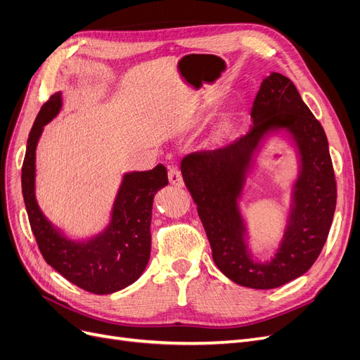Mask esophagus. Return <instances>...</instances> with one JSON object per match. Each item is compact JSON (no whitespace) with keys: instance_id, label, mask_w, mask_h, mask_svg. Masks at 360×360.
I'll return each mask as SVG.
<instances>
[{"instance_id":"esophagus-1","label":"esophagus","mask_w":360,"mask_h":360,"mask_svg":"<svg viewBox=\"0 0 360 360\" xmlns=\"http://www.w3.org/2000/svg\"><path fill=\"white\" fill-rule=\"evenodd\" d=\"M169 182L172 185H176V187H182L184 179L181 175V170L178 167H169Z\"/></svg>"}]
</instances>
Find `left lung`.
<instances>
[{"label": "left lung", "mask_w": 360, "mask_h": 360, "mask_svg": "<svg viewBox=\"0 0 360 360\" xmlns=\"http://www.w3.org/2000/svg\"><path fill=\"white\" fill-rule=\"evenodd\" d=\"M246 135L212 151L185 155L181 172L202 219L217 267L234 283L273 289L307 271L321 255L337 205V182L322 124L295 84L278 72L262 79L252 105ZM288 132L300 157L284 238L275 257L253 259L238 207L245 176L260 141Z\"/></svg>", "instance_id": "left-lung-1"}]
</instances>
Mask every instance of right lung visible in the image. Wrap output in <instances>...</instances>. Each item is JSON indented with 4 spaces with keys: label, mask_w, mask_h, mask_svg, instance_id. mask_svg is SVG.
<instances>
[{
    "label": "right lung",
    "mask_w": 360,
    "mask_h": 360,
    "mask_svg": "<svg viewBox=\"0 0 360 360\" xmlns=\"http://www.w3.org/2000/svg\"><path fill=\"white\" fill-rule=\"evenodd\" d=\"M62 108V91L41 106L30 131L22 166V193L31 230L46 262L66 281L91 294L106 295L136 282L151 254V215L155 193L166 187L167 170L124 173L106 229L87 240H71L53 225L35 198V151L44 126Z\"/></svg>",
    "instance_id": "1"
}]
</instances>
